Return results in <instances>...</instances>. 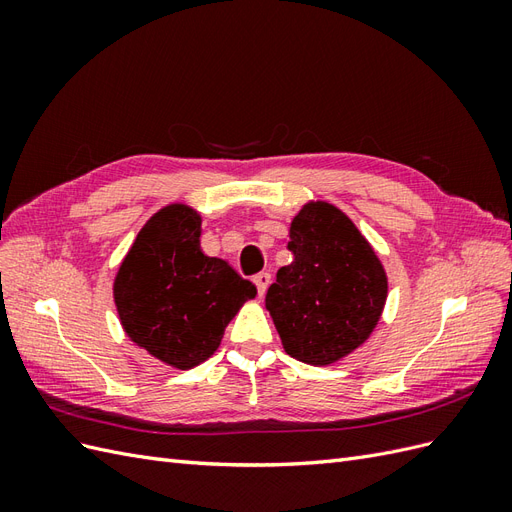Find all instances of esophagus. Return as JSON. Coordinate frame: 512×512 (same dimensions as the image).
Masks as SVG:
<instances>
[{
  "label": "esophagus",
  "mask_w": 512,
  "mask_h": 512,
  "mask_svg": "<svg viewBox=\"0 0 512 512\" xmlns=\"http://www.w3.org/2000/svg\"><path fill=\"white\" fill-rule=\"evenodd\" d=\"M254 284H256V288H258V294L262 297V294L267 292V288H269V284H271V273H258L256 277H254Z\"/></svg>",
  "instance_id": "obj_1"
}]
</instances>
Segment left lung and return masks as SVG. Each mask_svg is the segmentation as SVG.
<instances>
[{
  "mask_svg": "<svg viewBox=\"0 0 512 512\" xmlns=\"http://www.w3.org/2000/svg\"><path fill=\"white\" fill-rule=\"evenodd\" d=\"M292 262L277 271L267 309L286 354L327 367L374 333L389 277L371 243L327 200H309L290 222Z\"/></svg>",
  "mask_w": 512,
  "mask_h": 512,
  "instance_id": "left-lung-1",
  "label": "left lung"
}]
</instances>
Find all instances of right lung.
Masks as SVG:
<instances>
[{"mask_svg": "<svg viewBox=\"0 0 512 512\" xmlns=\"http://www.w3.org/2000/svg\"><path fill=\"white\" fill-rule=\"evenodd\" d=\"M203 218L173 203L138 232L113 282L123 331L153 359L192 369L220 348L224 329L256 286L200 250Z\"/></svg>", "mask_w": 512, "mask_h": 512, "instance_id": "obj_1", "label": "right lung"}]
</instances>
